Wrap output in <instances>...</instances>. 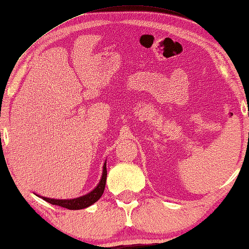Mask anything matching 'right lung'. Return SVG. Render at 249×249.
Returning <instances> with one entry per match:
<instances>
[{"label":"right lung","instance_id":"obj_1","mask_svg":"<svg viewBox=\"0 0 249 249\" xmlns=\"http://www.w3.org/2000/svg\"><path fill=\"white\" fill-rule=\"evenodd\" d=\"M106 181H107V164L105 163V166H103L102 178H101L100 182H99L97 188L93 189L90 194L86 195V196L75 198V199H68V200L50 199V198H45V197H42V198H43L45 201L50 202V204L60 206V207H63L67 209H71V210L83 209V208L89 207V206H91L92 204H94L95 201H98L99 199H100V197L103 194V190H105Z\"/></svg>","mask_w":249,"mask_h":249}]
</instances>
